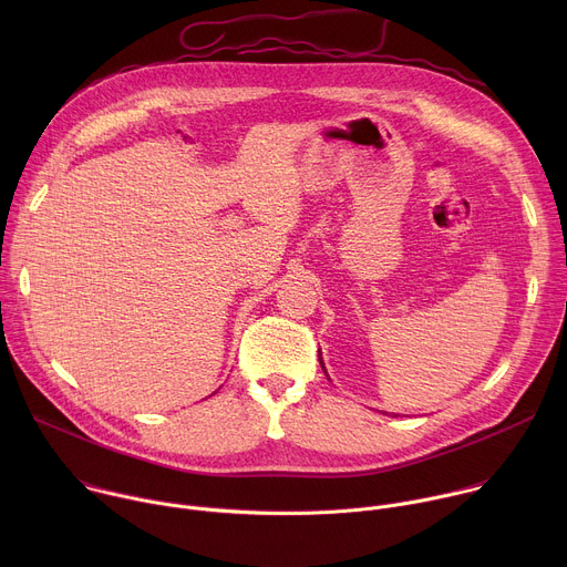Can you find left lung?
I'll list each match as a JSON object with an SVG mask.
<instances>
[{"label": "left lung", "instance_id": "left-lung-1", "mask_svg": "<svg viewBox=\"0 0 567 567\" xmlns=\"http://www.w3.org/2000/svg\"><path fill=\"white\" fill-rule=\"evenodd\" d=\"M318 361H320V368L326 370V365H322V357H320V354H318ZM326 374H328V370H326ZM383 415H388V413H383Z\"/></svg>", "mask_w": 567, "mask_h": 567}]
</instances>
